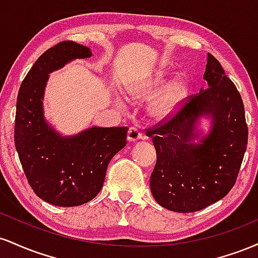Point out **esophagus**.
Here are the masks:
<instances>
[{
  "label": "esophagus",
  "mask_w": 258,
  "mask_h": 258,
  "mask_svg": "<svg viewBox=\"0 0 258 258\" xmlns=\"http://www.w3.org/2000/svg\"><path fill=\"white\" fill-rule=\"evenodd\" d=\"M142 137H143V135H142V132L139 131L137 127H131L128 130V133H127V139L130 142H137Z\"/></svg>",
  "instance_id": "esophagus-1"
}]
</instances>
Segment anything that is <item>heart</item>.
Returning <instances> with one entry per match:
<instances>
[{
  "mask_svg": "<svg viewBox=\"0 0 258 258\" xmlns=\"http://www.w3.org/2000/svg\"><path fill=\"white\" fill-rule=\"evenodd\" d=\"M165 82H166V78L164 75L148 80L143 85L139 86L137 90L133 92V94H136L137 97L149 98L164 87ZM185 96L186 82L184 79H174L153 99L152 105H150L152 112L158 117L167 116L178 108L183 99L185 98Z\"/></svg>",
  "mask_w": 258,
  "mask_h": 258,
  "instance_id": "1",
  "label": "heart"
}]
</instances>
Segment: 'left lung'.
<instances>
[{
	"instance_id": "obj_1",
	"label": "left lung",
	"mask_w": 258,
	"mask_h": 258,
	"mask_svg": "<svg viewBox=\"0 0 258 258\" xmlns=\"http://www.w3.org/2000/svg\"><path fill=\"white\" fill-rule=\"evenodd\" d=\"M204 80L205 87L172 119L148 132L156 150L150 176L154 199L182 214L205 209L229 193L247 146L240 93L210 53ZM204 117L210 120L207 134L200 128Z\"/></svg>"
}]
</instances>
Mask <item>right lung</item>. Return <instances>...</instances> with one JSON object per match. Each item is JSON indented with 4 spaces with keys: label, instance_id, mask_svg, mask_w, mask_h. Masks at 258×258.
<instances>
[{
    "label": "right lung",
    "instance_id": "right-lung-1",
    "mask_svg": "<svg viewBox=\"0 0 258 258\" xmlns=\"http://www.w3.org/2000/svg\"><path fill=\"white\" fill-rule=\"evenodd\" d=\"M90 57L88 47L59 42L35 61L18 93L14 143L19 160L35 194L55 206H79L96 198L109 162L127 143L128 127L92 126L63 136L44 117L49 74L74 59Z\"/></svg>",
    "mask_w": 258,
    "mask_h": 258
}]
</instances>
